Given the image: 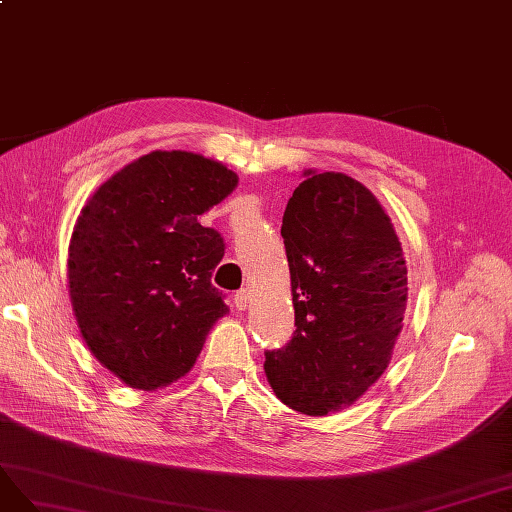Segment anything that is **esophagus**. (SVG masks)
I'll list each match as a JSON object with an SVG mask.
<instances>
[{"label":"esophagus","mask_w":512,"mask_h":512,"mask_svg":"<svg viewBox=\"0 0 512 512\" xmlns=\"http://www.w3.org/2000/svg\"><path fill=\"white\" fill-rule=\"evenodd\" d=\"M234 306H236L238 310H246V306H249V293H246L244 289L236 291V295H234Z\"/></svg>","instance_id":"1"}]
</instances>
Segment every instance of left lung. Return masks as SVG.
<instances>
[{
	"label": "left lung",
	"instance_id": "obj_1",
	"mask_svg": "<svg viewBox=\"0 0 512 512\" xmlns=\"http://www.w3.org/2000/svg\"><path fill=\"white\" fill-rule=\"evenodd\" d=\"M285 240L295 332L266 353L276 398L308 417L357 402L387 370L404 327L408 270L376 195L342 172L304 170Z\"/></svg>",
	"mask_w": 512,
	"mask_h": 512
}]
</instances>
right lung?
I'll return each instance as SVG.
<instances>
[{
	"instance_id": "right-lung-1",
	"label": "right lung",
	"mask_w": 512,
	"mask_h": 512,
	"mask_svg": "<svg viewBox=\"0 0 512 512\" xmlns=\"http://www.w3.org/2000/svg\"><path fill=\"white\" fill-rule=\"evenodd\" d=\"M236 187L221 161L151 151L82 206L68 249L72 310L93 357L127 387L157 391L187 376L229 312L210 283L223 238L197 217Z\"/></svg>"
}]
</instances>
